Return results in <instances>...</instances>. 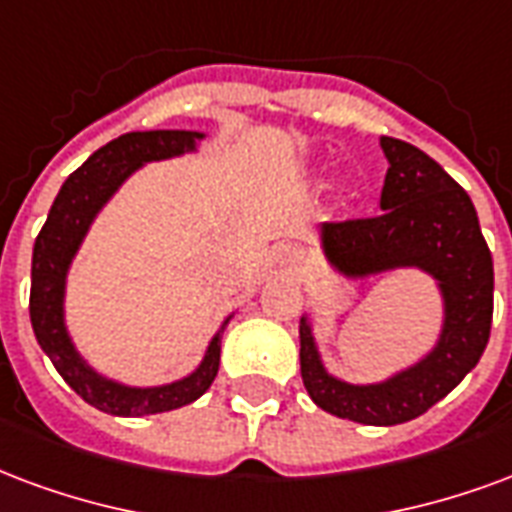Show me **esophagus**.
<instances>
[{"instance_id": "1", "label": "esophagus", "mask_w": 512, "mask_h": 512, "mask_svg": "<svg viewBox=\"0 0 512 512\" xmlns=\"http://www.w3.org/2000/svg\"><path fill=\"white\" fill-rule=\"evenodd\" d=\"M276 263L282 268H295L301 263V249L293 244H285L276 249Z\"/></svg>"}]
</instances>
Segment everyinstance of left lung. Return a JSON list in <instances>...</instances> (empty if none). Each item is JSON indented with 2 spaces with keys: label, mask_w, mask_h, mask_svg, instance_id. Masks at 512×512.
I'll use <instances>...</instances> for the list:
<instances>
[{
  "label": "left lung",
  "mask_w": 512,
  "mask_h": 512,
  "mask_svg": "<svg viewBox=\"0 0 512 512\" xmlns=\"http://www.w3.org/2000/svg\"><path fill=\"white\" fill-rule=\"evenodd\" d=\"M388 160L382 214L325 222V260L344 279L418 268L437 282L442 328L434 347L382 382L355 385L325 369L309 317H301V377L312 401L336 418L396 426L418 418L464 380L486 350L494 314V260L478 211L429 154L396 138H380Z\"/></svg>",
  "instance_id": "obj_1"
}]
</instances>
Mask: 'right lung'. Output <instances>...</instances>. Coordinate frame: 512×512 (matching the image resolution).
<instances>
[{
  "label": "right lung",
  "mask_w": 512,
  "mask_h": 512,
  "mask_svg": "<svg viewBox=\"0 0 512 512\" xmlns=\"http://www.w3.org/2000/svg\"><path fill=\"white\" fill-rule=\"evenodd\" d=\"M203 138H206L203 132L149 130L127 132L105 143L64 181L54 206L48 211L43 230L34 241L32 293H29V317H32L34 336L64 382L83 401H89L92 407L108 415L143 418V415L179 410L184 404L200 399L219 372L222 331L233 314H227L222 320L195 372L168 385H151V388L124 385V382L94 372L92 366L83 361L81 352L75 350L73 336L67 331V320H64L67 274L102 206L146 162L173 160L189 151H198V143Z\"/></svg>",
  "instance_id": "add662e5"
}]
</instances>
